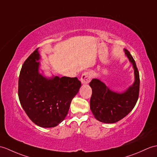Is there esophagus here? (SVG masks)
Listing matches in <instances>:
<instances>
[{"label": "esophagus", "mask_w": 157, "mask_h": 157, "mask_svg": "<svg viewBox=\"0 0 157 157\" xmlns=\"http://www.w3.org/2000/svg\"><path fill=\"white\" fill-rule=\"evenodd\" d=\"M92 78V74L90 71H87L83 73L81 77V81L82 83L83 84H86V83H88L91 79Z\"/></svg>", "instance_id": "obj_1"}]
</instances>
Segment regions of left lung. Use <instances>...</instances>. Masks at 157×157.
<instances>
[{"mask_svg":"<svg viewBox=\"0 0 157 157\" xmlns=\"http://www.w3.org/2000/svg\"><path fill=\"white\" fill-rule=\"evenodd\" d=\"M125 54L133 65L135 82L126 92L117 94L112 92L103 82L93 79L90 83L92 94L90 109L98 120L104 123H115L124 118L132 110L139 96L140 77L135 61L127 49Z\"/></svg>","mask_w":157,"mask_h":157,"instance_id":"8db88e82","label":"left lung"}]
</instances>
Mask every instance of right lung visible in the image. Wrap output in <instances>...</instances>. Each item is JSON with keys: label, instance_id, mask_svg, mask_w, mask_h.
Returning a JSON list of instances; mask_svg holds the SVG:
<instances>
[{"label": "right lung", "instance_id": "right-lung-1", "mask_svg": "<svg viewBox=\"0 0 157 157\" xmlns=\"http://www.w3.org/2000/svg\"><path fill=\"white\" fill-rule=\"evenodd\" d=\"M36 49L25 61L20 71L18 95L32 122L44 128L56 126L67 116L81 82L78 78L56 76L48 79L39 74V53Z\"/></svg>", "mask_w": 157, "mask_h": 157}]
</instances>
